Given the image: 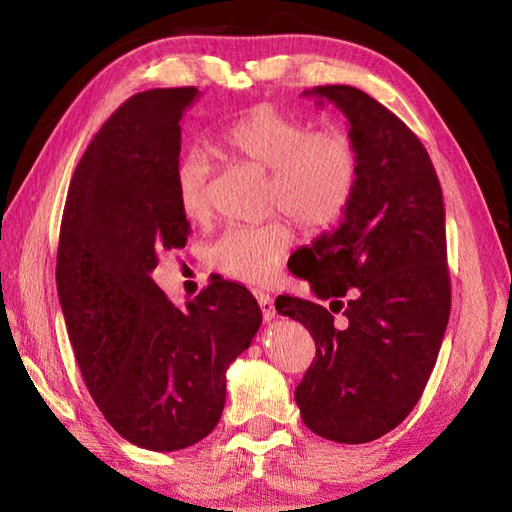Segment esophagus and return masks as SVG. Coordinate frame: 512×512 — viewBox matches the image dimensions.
I'll return each mask as SVG.
<instances>
[{
	"instance_id": "esophagus-1",
	"label": "esophagus",
	"mask_w": 512,
	"mask_h": 512,
	"mask_svg": "<svg viewBox=\"0 0 512 512\" xmlns=\"http://www.w3.org/2000/svg\"><path fill=\"white\" fill-rule=\"evenodd\" d=\"M255 297H257L259 308H262L264 319H266V321H273V319H275V312H277V310H275L273 297L266 295V292H255Z\"/></svg>"
}]
</instances>
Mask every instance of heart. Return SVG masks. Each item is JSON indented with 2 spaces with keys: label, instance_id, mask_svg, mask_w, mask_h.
<instances>
[{
  "label": "heart",
  "instance_id": "obj_1",
  "mask_svg": "<svg viewBox=\"0 0 512 512\" xmlns=\"http://www.w3.org/2000/svg\"><path fill=\"white\" fill-rule=\"evenodd\" d=\"M222 156L270 171V204L303 228L323 231L350 209L358 189L361 162L341 132H314L303 118L257 107L228 123L213 138ZM211 165L200 149L184 154L173 171V189L182 215L202 222L209 215ZM292 246L286 220L255 226H228L206 248L209 264L244 284L273 279Z\"/></svg>",
  "mask_w": 512,
  "mask_h": 512
}]
</instances>
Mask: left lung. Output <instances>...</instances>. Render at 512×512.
<instances>
[{
  "label": "left lung",
  "mask_w": 512,
  "mask_h": 512,
  "mask_svg": "<svg viewBox=\"0 0 512 512\" xmlns=\"http://www.w3.org/2000/svg\"><path fill=\"white\" fill-rule=\"evenodd\" d=\"M350 121L361 176L339 228L303 248L292 273L314 301L281 295L279 314L306 325L317 356L295 389L310 431L343 444L372 442L416 407L451 312L442 189L418 136L352 85L303 92ZM348 301L343 304L340 299ZM344 308L346 319L333 321Z\"/></svg>",
  "instance_id": "left-lung-1"
}]
</instances>
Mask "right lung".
Returning <instances> with one entry per match:
<instances>
[{"instance_id": "add662e5", "label": "right lung", "mask_w": 512, "mask_h": 512, "mask_svg": "<svg viewBox=\"0 0 512 512\" xmlns=\"http://www.w3.org/2000/svg\"><path fill=\"white\" fill-rule=\"evenodd\" d=\"M198 94L158 88L118 107L74 169L59 233L57 290L85 385L105 420L149 451L209 436L226 369L262 325L233 281L178 308L151 279L162 250L187 244L173 171L180 118Z\"/></svg>"}]
</instances>
